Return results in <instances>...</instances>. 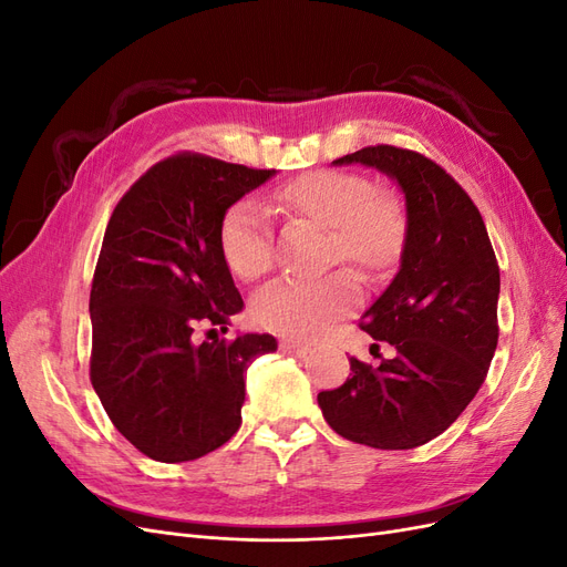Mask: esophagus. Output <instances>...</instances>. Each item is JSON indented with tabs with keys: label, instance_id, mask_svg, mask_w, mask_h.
I'll return each mask as SVG.
<instances>
[{
	"label": "esophagus",
	"instance_id": "obj_1",
	"mask_svg": "<svg viewBox=\"0 0 567 567\" xmlns=\"http://www.w3.org/2000/svg\"><path fill=\"white\" fill-rule=\"evenodd\" d=\"M281 350L288 354H298V357H305L312 352L310 346H302V342H298V340H281Z\"/></svg>",
	"mask_w": 567,
	"mask_h": 567
}]
</instances>
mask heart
Returning <instances> with one entry per match:
<instances>
[{
	"label": "heart",
	"instance_id": "heart-1",
	"mask_svg": "<svg viewBox=\"0 0 567 567\" xmlns=\"http://www.w3.org/2000/svg\"><path fill=\"white\" fill-rule=\"evenodd\" d=\"M274 203L290 217L329 227V262L348 260L367 277H381L402 252L406 219L400 200L373 192V184L357 173H305L281 184ZM217 248L236 277H265L271 269V231L260 205L248 198L231 203L219 217ZM357 293L350 269L312 281H277L255 298L252 319L271 333L315 340L352 310Z\"/></svg>",
	"mask_w": 567,
	"mask_h": 567
}]
</instances>
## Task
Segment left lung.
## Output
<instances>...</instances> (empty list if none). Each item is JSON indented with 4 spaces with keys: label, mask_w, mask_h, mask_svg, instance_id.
Returning <instances> with one entry per match:
<instances>
[{
    "label": "left lung",
    "mask_w": 567,
    "mask_h": 567,
    "mask_svg": "<svg viewBox=\"0 0 567 567\" xmlns=\"http://www.w3.org/2000/svg\"><path fill=\"white\" fill-rule=\"evenodd\" d=\"M350 163L381 169L404 194L400 271L359 321L394 357L379 367L352 357L350 379L317 402L340 437L414 450L447 431L485 383L499 340V265L483 215L447 169L388 144L333 161Z\"/></svg>",
    "instance_id": "left-lung-1"
}]
</instances>
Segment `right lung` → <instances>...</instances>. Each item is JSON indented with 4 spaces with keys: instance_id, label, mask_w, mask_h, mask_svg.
Returning <instances> with one entry per match:
<instances>
[{
    "instance_id": "add662e5",
    "label": "right lung",
    "mask_w": 567,
    "mask_h": 567,
    "mask_svg": "<svg viewBox=\"0 0 567 567\" xmlns=\"http://www.w3.org/2000/svg\"><path fill=\"white\" fill-rule=\"evenodd\" d=\"M271 175L177 153L136 179L109 219L90 293V379L113 425L148 458L194 461L231 440L248 364L277 350L269 333L194 340L198 323L227 331L244 310L217 225Z\"/></svg>"
}]
</instances>
